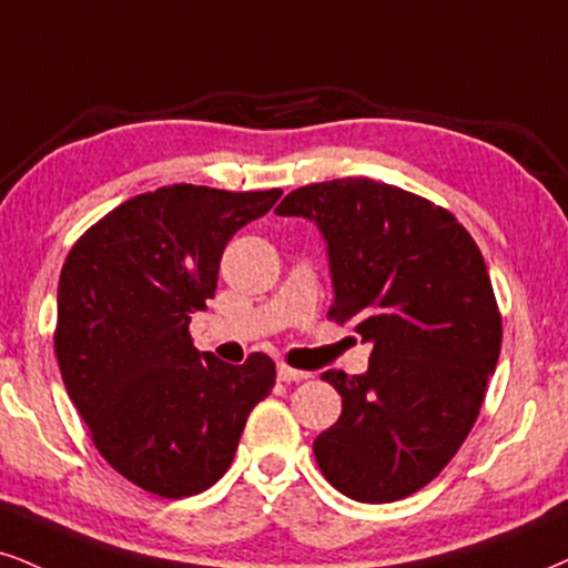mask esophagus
Returning a JSON list of instances; mask_svg holds the SVG:
<instances>
[{"mask_svg":"<svg viewBox=\"0 0 568 568\" xmlns=\"http://www.w3.org/2000/svg\"><path fill=\"white\" fill-rule=\"evenodd\" d=\"M278 379L282 382H303V379H307V371H300V368H292V366H286V363H282V366H278Z\"/></svg>","mask_w":568,"mask_h":568,"instance_id":"34e87169","label":"esophagus"}]
</instances>
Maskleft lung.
Wrapping results in <instances>:
<instances>
[{"label":"left lung","mask_w":568,"mask_h":568,"mask_svg":"<svg viewBox=\"0 0 568 568\" xmlns=\"http://www.w3.org/2000/svg\"><path fill=\"white\" fill-rule=\"evenodd\" d=\"M276 215L326 240L328 318L371 342L368 371H326L342 416L313 453L347 498L392 503L437 477L477 422L503 321L485 257L453 213L374 179L300 186Z\"/></svg>","instance_id":"1"}]
</instances>
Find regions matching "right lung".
<instances>
[{
	"mask_svg": "<svg viewBox=\"0 0 568 568\" xmlns=\"http://www.w3.org/2000/svg\"><path fill=\"white\" fill-rule=\"evenodd\" d=\"M282 197L173 184L110 210L68 252L54 353L102 458L160 498L215 485L276 366H231L192 345L189 321L219 286L231 236Z\"/></svg>",
	"mask_w": 568,
	"mask_h": 568,
	"instance_id": "add662e5",
	"label": "right lung"
}]
</instances>
